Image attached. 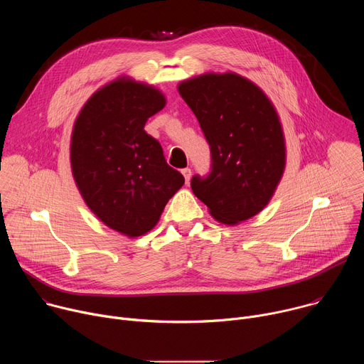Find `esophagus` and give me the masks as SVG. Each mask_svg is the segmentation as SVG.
Returning <instances> with one entry per match:
<instances>
[{"label":"esophagus","instance_id":"esophagus-1","mask_svg":"<svg viewBox=\"0 0 364 364\" xmlns=\"http://www.w3.org/2000/svg\"><path fill=\"white\" fill-rule=\"evenodd\" d=\"M181 174L184 176L186 183H188V181H190V177H191V170H190V168H183V170H181Z\"/></svg>","mask_w":364,"mask_h":364}]
</instances>
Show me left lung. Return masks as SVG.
<instances>
[{"label":"left lung","instance_id":"obj_1","mask_svg":"<svg viewBox=\"0 0 364 364\" xmlns=\"http://www.w3.org/2000/svg\"><path fill=\"white\" fill-rule=\"evenodd\" d=\"M210 146V171L193 176V193L215 219L236 225L261 212L285 167V142L275 108L250 80L207 73L180 83Z\"/></svg>","mask_w":364,"mask_h":364}]
</instances>
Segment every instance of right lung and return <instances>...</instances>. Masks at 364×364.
Returning a JSON list of instances; mask_svg holds the SVG:
<instances>
[{
	"label": "right lung",
	"instance_id": "1",
	"mask_svg": "<svg viewBox=\"0 0 364 364\" xmlns=\"http://www.w3.org/2000/svg\"><path fill=\"white\" fill-rule=\"evenodd\" d=\"M166 105L163 93L118 79L97 90L80 111L70 145L75 181L89 209L129 237L157 225L184 184L166 161L161 144L144 129Z\"/></svg>",
	"mask_w": 364,
	"mask_h": 364
}]
</instances>
